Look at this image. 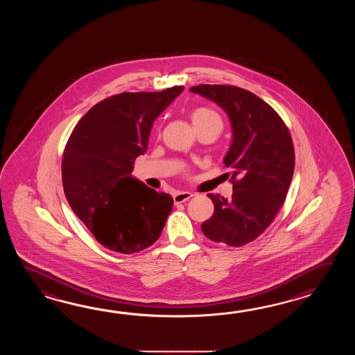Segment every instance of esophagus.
Segmentation results:
<instances>
[{"label": "esophagus", "instance_id": "34e87169", "mask_svg": "<svg viewBox=\"0 0 355 355\" xmlns=\"http://www.w3.org/2000/svg\"><path fill=\"white\" fill-rule=\"evenodd\" d=\"M191 196H194V194H191L189 191H179V193L174 194V202L176 204L184 203V202L189 200Z\"/></svg>", "mask_w": 355, "mask_h": 355}]
</instances>
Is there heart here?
I'll use <instances>...</instances> for the list:
<instances>
[{"label":"heart","mask_w":355,"mask_h":355,"mask_svg":"<svg viewBox=\"0 0 355 355\" xmlns=\"http://www.w3.org/2000/svg\"><path fill=\"white\" fill-rule=\"evenodd\" d=\"M190 116L194 124V128L209 125V124H218L222 127L220 116L209 107H196V110L191 112Z\"/></svg>","instance_id":"1"}]
</instances>
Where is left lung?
<instances>
[{
	"label": "left lung",
	"instance_id": "1",
	"mask_svg": "<svg viewBox=\"0 0 355 355\" xmlns=\"http://www.w3.org/2000/svg\"><path fill=\"white\" fill-rule=\"evenodd\" d=\"M191 92L217 103L232 125L223 159L232 168L230 199L208 194L214 204L203 234L214 242L243 246L270 226L286 200L295 171V148L286 123L255 94L231 85H199Z\"/></svg>",
	"mask_w": 355,
	"mask_h": 355
}]
</instances>
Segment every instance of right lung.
<instances>
[{"label":"right lung","instance_id":"obj_1","mask_svg":"<svg viewBox=\"0 0 355 355\" xmlns=\"http://www.w3.org/2000/svg\"><path fill=\"white\" fill-rule=\"evenodd\" d=\"M184 90L123 92L92 106L76 124L62 159L68 204L106 249L135 254L157 241L174 200L132 178L153 121Z\"/></svg>","mask_w":355,"mask_h":355}]
</instances>
